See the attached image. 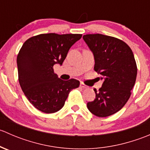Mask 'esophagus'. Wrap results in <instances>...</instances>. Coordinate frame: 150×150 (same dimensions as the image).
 <instances>
[{"label":"esophagus","instance_id":"esophagus-1","mask_svg":"<svg viewBox=\"0 0 150 150\" xmlns=\"http://www.w3.org/2000/svg\"><path fill=\"white\" fill-rule=\"evenodd\" d=\"M80 86H81V87L82 88H88V87L87 86H86V85H85V84L82 83H81V85H80Z\"/></svg>","mask_w":150,"mask_h":150}]
</instances>
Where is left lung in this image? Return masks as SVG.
<instances>
[{
	"label": "left lung",
	"instance_id": "1",
	"mask_svg": "<svg viewBox=\"0 0 150 150\" xmlns=\"http://www.w3.org/2000/svg\"><path fill=\"white\" fill-rule=\"evenodd\" d=\"M84 41L93 53L94 70L103 83L96 98L88 102L89 111L97 117L115 114L123 107L135 84L137 67L131 48L122 40L102 34L85 35Z\"/></svg>",
	"mask_w": 150,
	"mask_h": 150
}]
</instances>
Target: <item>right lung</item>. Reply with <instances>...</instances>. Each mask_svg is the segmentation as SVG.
<instances>
[{
	"instance_id": "obj_1",
	"label": "right lung",
	"mask_w": 150,
	"mask_h": 150,
	"mask_svg": "<svg viewBox=\"0 0 150 150\" xmlns=\"http://www.w3.org/2000/svg\"><path fill=\"white\" fill-rule=\"evenodd\" d=\"M81 37V34H40L22 45L16 59L19 82L29 102L40 111H59L71 90L79 87L77 80L59 78L53 67L62 64L69 48Z\"/></svg>"
}]
</instances>
